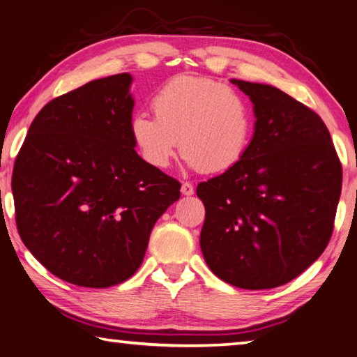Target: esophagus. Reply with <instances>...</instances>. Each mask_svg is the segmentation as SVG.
<instances>
[{"label": "esophagus", "mask_w": 357, "mask_h": 357, "mask_svg": "<svg viewBox=\"0 0 357 357\" xmlns=\"http://www.w3.org/2000/svg\"><path fill=\"white\" fill-rule=\"evenodd\" d=\"M181 192H183V195L185 197L193 195V184L189 183V181H185V183H183V185H181Z\"/></svg>", "instance_id": "1"}]
</instances>
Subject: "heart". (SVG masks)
<instances>
[{
  "instance_id": "heart-1",
  "label": "heart",
  "mask_w": 357,
  "mask_h": 357,
  "mask_svg": "<svg viewBox=\"0 0 357 357\" xmlns=\"http://www.w3.org/2000/svg\"><path fill=\"white\" fill-rule=\"evenodd\" d=\"M154 116L135 113L130 135L151 167L167 168L178 148L187 164L203 173H222L239 164L250 144L249 100L227 84L179 75L151 99Z\"/></svg>"
}]
</instances>
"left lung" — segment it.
Listing matches in <instances>:
<instances>
[{"label":"left lung","mask_w":357,"mask_h":357,"mask_svg":"<svg viewBox=\"0 0 357 357\" xmlns=\"http://www.w3.org/2000/svg\"><path fill=\"white\" fill-rule=\"evenodd\" d=\"M253 102L255 134L239 164L197 185L200 245L229 285H285L328 247L342 164L323 119L271 84L231 80Z\"/></svg>","instance_id":"8db88e82"}]
</instances>
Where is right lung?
<instances>
[{"instance_id":"1","label":"right lung","mask_w":357,"mask_h":357,"mask_svg":"<svg viewBox=\"0 0 357 357\" xmlns=\"http://www.w3.org/2000/svg\"><path fill=\"white\" fill-rule=\"evenodd\" d=\"M132 77L93 80L42 108L12 172L17 229L53 275L86 288L135 274L181 184L135 153Z\"/></svg>"}]
</instances>
